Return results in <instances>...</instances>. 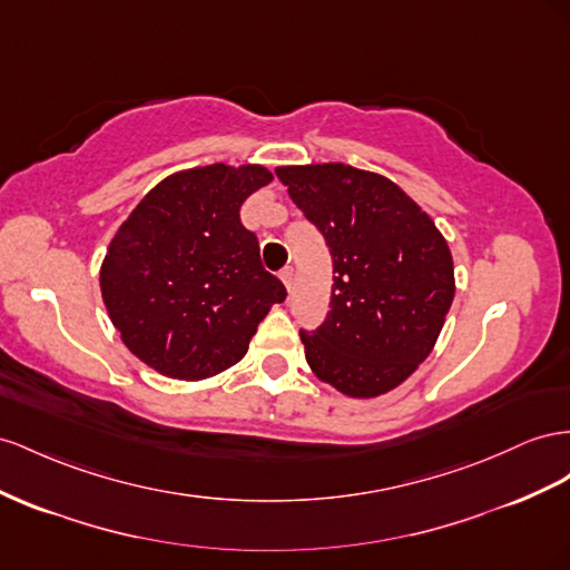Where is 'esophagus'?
I'll return each mask as SVG.
<instances>
[{
  "label": "esophagus",
  "instance_id": "obj_1",
  "mask_svg": "<svg viewBox=\"0 0 570 570\" xmlns=\"http://www.w3.org/2000/svg\"><path fill=\"white\" fill-rule=\"evenodd\" d=\"M281 281L285 283L287 289H292V281H295V271H292V266H287V268L281 271Z\"/></svg>",
  "mask_w": 570,
  "mask_h": 570
}]
</instances>
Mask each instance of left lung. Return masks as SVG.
<instances>
[{"label": "left lung", "mask_w": 570, "mask_h": 570, "mask_svg": "<svg viewBox=\"0 0 570 570\" xmlns=\"http://www.w3.org/2000/svg\"><path fill=\"white\" fill-rule=\"evenodd\" d=\"M333 258L331 312L299 331L312 372L350 397L400 386L432 352L455 295L434 220L376 173L343 163L278 167Z\"/></svg>", "instance_id": "1"}]
</instances>
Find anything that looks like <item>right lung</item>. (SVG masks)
Listing matches in <instances>:
<instances>
[{"label":"right lung","instance_id":"1","mask_svg":"<svg viewBox=\"0 0 570 570\" xmlns=\"http://www.w3.org/2000/svg\"><path fill=\"white\" fill-rule=\"evenodd\" d=\"M271 179L261 165L191 167L153 187L117 229L100 268L102 302L125 345L156 372L194 381L237 364L287 297L239 220Z\"/></svg>","mask_w":570,"mask_h":570}]
</instances>
